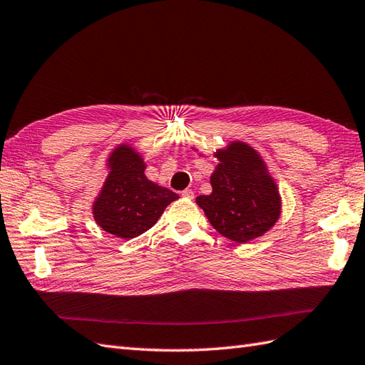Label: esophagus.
Listing matches in <instances>:
<instances>
[{"mask_svg": "<svg viewBox=\"0 0 365 365\" xmlns=\"http://www.w3.org/2000/svg\"><path fill=\"white\" fill-rule=\"evenodd\" d=\"M182 197H185V199H192V197H194L192 190H183V191H182Z\"/></svg>", "mask_w": 365, "mask_h": 365, "instance_id": "esophagus-1", "label": "esophagus"}]
</instances>
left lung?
<instances>
[{
	"instance_id": "obj_1",
	"label": "left lung",
	"mask_w": 365,
	"mask_h": 365,
	"mask_svg": "<svg viewBox=\"0 0 365 365\" xmlns=\"http://www.w3.org/2000/svg\"><path fill=\"white\" fill-rule=\"evenodd\" d=\"M215 157L213 191L196 197V203L225 238L240 244L259 238L282 215V196L264 160L242 141H230Z\"/></svg>"
}]
</instances>
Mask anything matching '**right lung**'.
Returning a JSON list of instances; mask_svg holds the SVG:
<instances>
[{"instance_id":"right-lung-1","label":"right lung","mask_w":365,"mask_h":365,"mask_svg":"<svg viewBox=\"0 0 365 365\" xmlns=\"http://www.w3.org/2000/svg\"><path fill=\"white\" fill-rule=\"evenodd\" d=\"M108 173L93 202V217L104 232L132 240L148 232L169 203L179 199L171 190L150 182L143 157L130 144H120L107 158Z\"/></svg>"}]
</instances>
